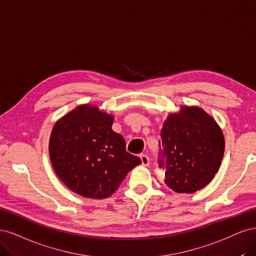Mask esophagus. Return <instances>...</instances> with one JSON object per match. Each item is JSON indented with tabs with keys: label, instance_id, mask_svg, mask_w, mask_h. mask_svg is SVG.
I'll return each mask as SVG.
<instances>
[{
	"label": "esophagus",
	"instance_id": "1",
	"mask_svg": "<svg viewBox=\"0 0 256 256\" xmlns=\"http://www.w3.org/2000/svg\"><path fill=\"white\" fill-rule=\"evenodd\" d=\"M140 160H142V164H144V166H149V164H150V158H149V156H148V155L142 154V155H140Z\"/></svg>",
	"mask_w": 256,
	"mask_h": 256
}]
</instances>
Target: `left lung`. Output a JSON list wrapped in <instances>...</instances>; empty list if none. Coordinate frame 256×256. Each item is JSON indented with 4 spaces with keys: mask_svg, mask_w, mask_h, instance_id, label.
Masks as SVG:
<instances>
[{
    "mask_svg": "<svg viewBox=\"0 0 256 256\" xmlns=\"http://www.w3.org/2000/svg\"><path fill=\"white\" fill-rule=\"evenodd\" d=\"M158 164L164 183L180 194H192L215 176L224 153V138L216 121L199 107H182L164 122Z\"/></svg>",
    "mask_w": 256,
    "mask_h": 256,
    "instance_id": "left-lung-1",
    "label": "left lung"
}]
</instances>
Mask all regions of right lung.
Returning a JSON list of instances; mask_svg holds the SVG:
<instances>
[{
  "mask_svg": "<svg viewBox=\"0 0 256 256\" xmlns=\"http://www.w3.org/2000/svg\"><path fill=\"white\" fill-rule=\"evenodd\" d=\"M112 121L96 106L83 105L55 124L50 158L56 174L76 194L92 199L110 196L142 162L126 151L124 138L112 130Z\"/></svg>",
  "mask_w": 256,
  "mask_h": 256,
  "instance_id": "obj_1",
  "label": "right lung"
}]
</instances>
